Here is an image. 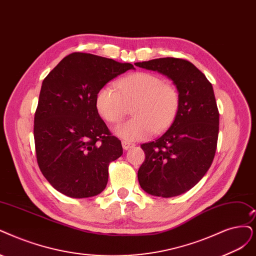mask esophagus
<instances>
[{"instance_id": "1", "label": "esophagus", "mask_w": 256, "mask_h": 256, "mask_svg": "<svg viewBox=\"0 0 256 256\" xmlns=\"http://www.w3.org/2000/svg\"><path fill=\"white\" fill-rule=\"evenodd\" d=\"M135 146L133 144H130V142H128V141H123L122 142V148H123V150H128V148H134Z\"/></svg>"}]
</instances>
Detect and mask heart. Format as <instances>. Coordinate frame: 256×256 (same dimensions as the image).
Segmentation results:
<instances>
[{
    "label": "heart",
    "mask_w": 256,
    "mask_h": 256,
    "mask_svg": "<svg viewBox=\"0 0 256 256\" xmlns=\"http://www.w3.org/2000/svg\"><path fill=\"white\" fill-rule=\"evenodd\" d=\"M133 104L135 117L118 126L115 133L124 140L139 141L172 124L179 108V94L159 76L140 72L121 79L118 90L104 85L96 97L99 114L110 123L121 121Z\"/></svg>",
    "instance_id": "obj_1"
}]
</instances>
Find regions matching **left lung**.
<instances>
[{
    "mask_svg": "<svg viewBox=\"0 0 256 256\" xmlns=\"http://www.w3.org/2000/svg\"><path fill=\"white\" fill-rule=\"evenodd\" d=\"M136 65L166 76L179 94L171 126L155 141L141 144L146 160L138 171L139 184L153 196L182 195L200 182L215 156L220 112L212 84L186 60L159 58Z\"/></svg>",
    "mask_w": 256,
    "mask_h": 256,
    "instance_id": "8db88e82",
    "label": "left lung"
}]
</instances>
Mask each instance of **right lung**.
I'll use <instances>...</instances> for the list:
<instances>
[{
    "label": "right lung",
    "instance_id": "add662e5",
    "mask_svg": "<svg viewBox=\"0 0 256 256\" xmlns=\"http://www.w3.org/2000/svg\"><path fill=\"white\" fill-rule=\"evenodd\" d=\"M135 70L103 56L74 52L43 80L34 114L38 164L56 191L72 198L100 194L108 164L122 153L96 106L99 90L117 76Z\"/></svg>",
    "mask_w": 256,
    "mask_h": 256
}]
</instances>
